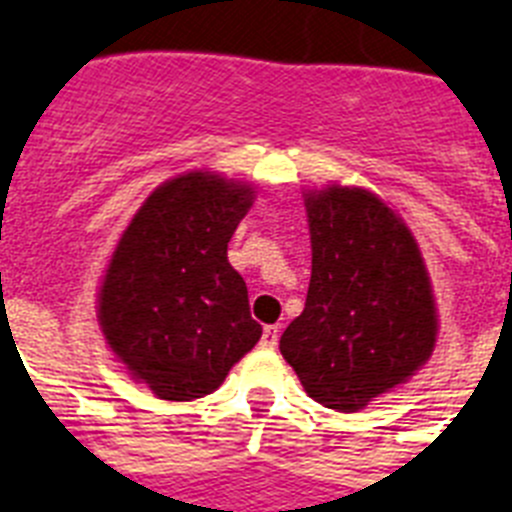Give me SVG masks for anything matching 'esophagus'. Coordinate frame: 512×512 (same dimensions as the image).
I'll use <instances>...</instances> for the list:
<instances>
[{"label": "esophagus", "instance_id": "1", "mask_svg": "<svg viewBox=\"0 0 512 512\" xmlns=\"http://www.w3.org/2000/svg\"><path fill=\"white\" fill-rule=\"evenodd\" d=\"M260 344H263L265 350H273V347L278 344V326H265Z\"/></svg>", "mask_w": 512, "mask_h": 512}]
</instances>
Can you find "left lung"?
<instances>
[{"mask_svg":"<svg viewBox=\"0 0 512 512\" xmlns=\"http://www.w3.org/2000/svg\"><path fill=\"white\" fill-rule=\"evenodd\" d=\"M313 276L281 355L315 402L355 413L413 376L436 342L418 244L371 191L307 194Z\"/></svg>","mask_w":512,"mask_h":512,"instance_id":"left-lung-1","label":"left lung"}]
</instances>
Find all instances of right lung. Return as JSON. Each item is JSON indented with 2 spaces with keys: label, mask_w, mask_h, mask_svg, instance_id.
Listing matches in <instances>:
<instances>
[{
  "label": "right lung",
  "mask_w": 512,
  "mask_h": 512,
  "mask_svg": "<svg viewBox=\"0 0 512 512\" xmlns=\"http://www.w3.org/2000/svg\"><path fill=\"white\" fill-rule=\"evenodd\" d=\"M247 186L186 173L149 194L112 252L99 323L112 352L160 400L215 392L263 336L228 242Z\"/></svg>",
  "instance_id": "right-lung-1"
}]
</instances>
